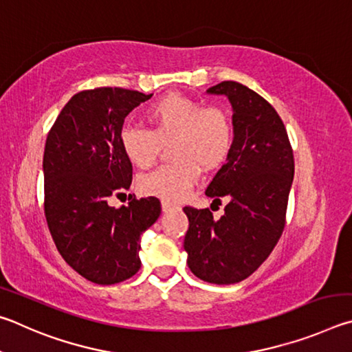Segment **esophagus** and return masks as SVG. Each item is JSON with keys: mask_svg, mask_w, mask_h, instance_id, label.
<instances>
[{"mask_svg": "<svg viewBox=\"0 0 352 352\" xmlns=\"http://www.w3.org/2000/svg\"><path fill=\"white\" fill-rule=\"evenodd\" d=\"M173 208H175V206H173L171 202L162 201V212H170V210H173Z\"/></svg>", "mask_w": 352, "mask_h": 352, "instance_id": "34e87169", "label": "esophagus"}]
</instances>
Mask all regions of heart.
I'll list each match as a JSON object with an SVG mask.
<instances>
[{
  "instance_id": "heart-1",
  "label": "heart",
  "mask_w": 352,
  "mask_h": 352,
  "mask_svg": "<svg viewBox=\"0 0 352 352\" xmlns=\"http://www.w3.org/2000/svg\"><path fill=\"white\" fill-rule=\"evenodd\" d=\"M151 129L125 126L120 148L138 168H148L159 156L160 144L171 139L173 162L139 177V190L148 196L179 201L199 179L201 166L212 170L224 162L233 144V125L219 104L170 94L146 109Z\"/></svg>"
}]
</instances>
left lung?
Here are the masks:
<instances>
[{"label": "left lung", "mask_w": 352, "mask_h": 352, "mask_svg": "<svg viewBox=\"0 0 352 352\" xmlns=\"http://www.w3.org/2000/svg\"><path fill=\"white\" fill-rule=\"evenodd\" d=\"M207 92L230 100L233 144L206 195L219 204L223 196L230 201L219 219L208 208L184 207V249L198 278L235 285L266 261L285 230L294 153L285 123L266 98L230 80Z\"/></svg>", "instance_id": "8db88e82"}]
</instances>
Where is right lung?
<instances>
[{
	"label": "right lung",
	"instance_id": "1",
	"mask_svg": "<svg viewBox=\"0 0 352 352\" xmlns=\"http://www.w3.org/2000/svg\"><path fill=\"white\" fill-rule=\"evenodd\" d=\"M151 96L123 88L80 91L47 134L43 173L49 232L63 260L96 285L138 274L140 235L160 214L154 196L119 208L108 204L133 179L119 140L123 122Z\"/></svg>",
	"mask_w": 352,
	"mask_h": 352
}]
</instances>
